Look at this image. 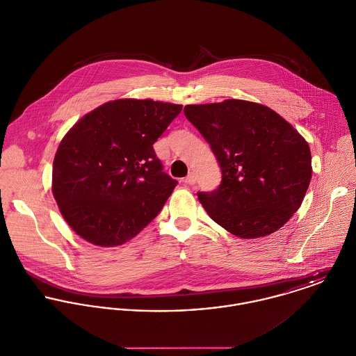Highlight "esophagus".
I'll use <instances>...</instances> for the list:
<instances>
[{
    "instance_id": "obj_1",
    "label": "esophagus",
    "mask_w": 356,
    "mask_h": 356,
    "mask_svg": "<svg viewBox=\"0 0 356 356\" xmlns=\"http://www.w3.org/2000/svg\"><path fill=\"white\" fill-rule=\"evenodd\" d=\"M185 182H186L188 185H195V184H196V175H195V172H191V174L186 177Z\"/></svg>"
}]
</instances>
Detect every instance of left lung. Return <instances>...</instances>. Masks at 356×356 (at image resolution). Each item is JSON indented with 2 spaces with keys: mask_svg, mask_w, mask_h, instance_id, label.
I'll list each match as a JSON object with an SVG mask.
<instances>
[{
  "mask_svg": "<svg viewBox=\"0 0 356 356\" xmlns=\"http://www.w3.org/2000/svg\"><path fill=\"white\" fill-rule=\"evenodd\" d=\"M209 143L222 184L199 193L209 218L240 238L281 229L303 203L312 165L305 137L271 108L247 100L185 105Z\"/></svg>",
  "mask_w": 356,
  "mask_h": 356,
  "instance_id": "1",
  "label": "left lung"
}]
</instances>
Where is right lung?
Segmentation results:
<instances>
[{
    "label": "right lung",
    "instance_id": "add662e5",
    "mask_svg": "<svg viewBox=\"0 0 356 356\" xmlns=\"http://www.w3.org/2000/svg\"><path fill=\"white\" fill-rule=\"evenodd\" d=\"M181 104L119 99L83 115L54 154L51 192L68 226L97 247L134 238L160 212L177 181L153 144Z\"/></svg>",
    "mask_w": 356,
    "mask_h": 356
}]
</instances>
